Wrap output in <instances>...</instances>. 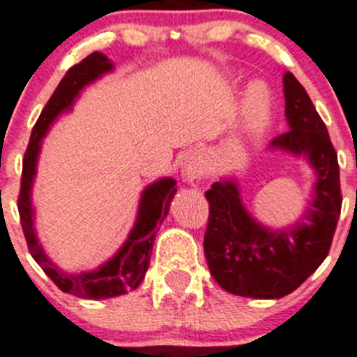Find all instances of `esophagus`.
Instances as JSON below:
<instances>
[{
  "label": "esophagus",
  "instance_id": "esophagus-1",
  "mask_svg": "<svg viewBox=\"0 0 357 357\" xmlns=\"http://www.w3.org/2000/svg\"><path fill=\"white\" fill-rule=\"evenodd\" d=\"M206 175V162L202 155L191 151L185 155L184 166H182V176L185 182H197Z\"/></svg>",
  "mask_w": 357,
  "mask_h": 357
}]
</instances>
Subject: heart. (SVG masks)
Segmentation results:
<instances>
[{
	"mask_svg": "<svg viewBox=\"0 0 357 357\" xmlns=\"http://www.w3.org/2000/svg\"><path fill=\"white\" fill-rule=\"evenodd\" d=\"M272 114V102L266 85L261 82H253L248 85L243 100V126L248 138H257L263 135L270 123Z\"/></svg>",
	"mask_w": 357,
	"mask_h": 357,
	"instance_id": "obj_1",
	"label": "heart"
}]
</instances>
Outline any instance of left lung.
<instances>
[{
  "label": "left lung",
  "mask_w": 357,
  "mask_h": 357,
  "mask_svg": "<svg viewBox=\"0 0 357 357\" xmlns=\"http://www.w3.org/2000/svg\"><path fill=\"white\" fill-rule=\"evenodd\" d=\"M282 89L290 131L273 138L270 149L305 157L316 173L301 219L282 229L263 226L244 208L231 176L206 191L204 253L211 275L229 294L253 299H279L301 287L328 255L341 213L340 166L325 122L291 73L282 76Z\"/></svg>",
  "instance_id": "8db88e82"
}]
</instances>
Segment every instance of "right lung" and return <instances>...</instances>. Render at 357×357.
Returning a JSON list of instances; mask_svg holds the SVG:
<instances>
[{
  "label": "right lung",
  "instance_id": "right-lung-1",
  "mask_svg": "<svg viewBox=\"0 0 357 357\" xmlns=\"http://www.w3.org/2000/svg\"><path fill=\"white\" fill-rule=\"evenodd\" d=\"M113 69V61L109 60L107 56L102 52H93L85 60L67 70V75L61 78L51 100L41 111L36 126L32 129L29 147H26L25 158H23L22 190H20V199H17V211H20V219H22L23 234H25L26 246H29V252L34 261L43 268V272L52 279V282L61 291L73 294L76 297H84V299H109V297L122 296V294H128L129 290L138 288L146 275L147 266H149L158 225H162V220L169 213V202L176 193V182L167 176L147 185L140 197L137 220H135L128 241L107 263H104L93 272L70 273L61 270L58 264L52 263L41 246L36 235L34 208H32V184H34V176H36L41 142L49 132L51 123L61 113L70 111L82 89Z\"/></svg>",
  "mask_w": 357,
  "mask_h": 357
}]
</instances>
